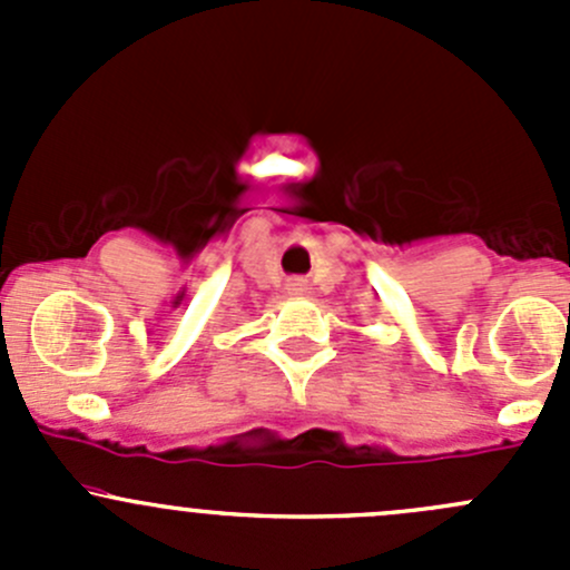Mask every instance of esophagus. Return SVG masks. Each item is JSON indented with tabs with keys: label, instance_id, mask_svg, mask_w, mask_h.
I'll list each match as a JSON object with an SVG mask.
<instances>
[{
	"label": "esophagus",
	"instance_id": "34e87169",
	"mask_svg": "<svg viewBox=\"0 0 570 570\" xmlns=\"http://www.w3.org/2000/svg\"><path fill=\"white\" fill-rule=\"evenodd\" d=\"M306 281L303 278H292L289 284H286V292H289V295H295V297H301V295H306Z\"/></svg>",
	"mask_w": 570,
	"mask_h": 570
}]
</instances>
